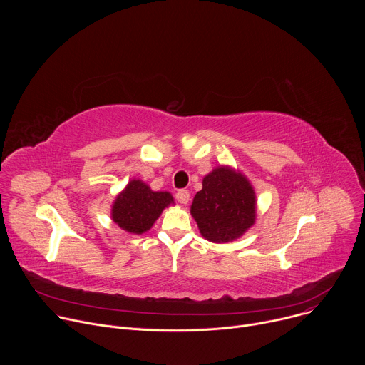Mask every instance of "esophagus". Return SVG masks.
<instances>
[{
	"label": "esophagus",
	"mask_w": 365,
	"mask_h": 365,
	"mask_svg": "<svg viewBox=\"0 0 365 365\" xmlns=\"http://www.w3.org/2000/svg\"><path fill=\"white\" fill-rule=\"evenodd\" d=\"M176 199H178L180 203L186 205V203L189 202V199H190V193H189L187 190H185V189L178 190V193H176Z\"/></svg>",
	"instance_id": "esophagus-1"
}]
</instances>
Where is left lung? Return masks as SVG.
<instances>
[{"mask_svg":"<svg viewBox=\"0 0 365 365\" xmlns=\"http://www.w3.org/2000/svg\"><path fill=\"white\" fill-rule=\"evenodd\" d=\"M255 205L248 179L230 166H220L203 178L190 214L205 240L231 242L255 222Z\"/></svg>","mask_w":365,"mask_h":365,"instance_id":"left-lung-1","label":"left lung"}]
</instances>
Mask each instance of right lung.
Segmentation results:
<instances>
[{"mask_svg": "<svg viewBox=\"0 0 365 365\" xmlns=\"http://www.w3.org/2000/svg\"><path fill=\"white\" fill-rule=\"evenodd\" d=\"M173 203L175 199L169 192H154L143 180L133 179L115 197L111 218L124 231L140 235L148 231L165 207Z\"/></svg>", "mask_w": 365, "mask_h": 365, "instance_id": "1", "label": "right lung"}]
</instances>
